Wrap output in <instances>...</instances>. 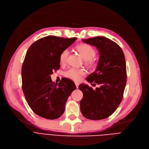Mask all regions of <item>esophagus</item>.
Here are the masks:
<instances>
[{
  "label": "esophagus",
  "mask_w": 149,
  "mask_h": 149,
  "mask_svg": "<svg viewBox=\"0 0 149 149\" xmlns=\"http://www.w3.org/2000/svg\"><path fill=\"white\" fill-rule=\"evenodd\" d=\"M75 86H76V88H79V84L78 83H75Z\"/></svg>",
  "instance_id": "esophagus-1"
}]
</instances>
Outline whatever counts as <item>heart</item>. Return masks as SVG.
<instances>
[{
	"instance_id": "b5f03b06",
	"label": "heart",
	"mask_w": 149,
	"mask_h": 149,
	"mask_svg": "<svg viewBox=\"0 0 149 149\" xmlns=\"http://www.w3.org/2000/svg\"><path fill=\"white\" fill-rule=\"evenodd\" d=\"M77 51L79 52L82 58L85 60L86 63L89 65L94 64V57L96 56V51L89 45L81 44L76 47ZM69 50L66 49L63 51L60 55V62L61 65H64L67 61L69 56ZM86 74V71L83 69H77L75 68L69 69L65 72L66 77L74 81H79L81 76Z\"/></svg>"
}]
</instances>
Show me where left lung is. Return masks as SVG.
<instances>
[{"label":"left lung","instance_id":"8db88e82","mask_svg":"<svg viewBox=\"0 0 149 149\" xmlns=\"http://www.w3.org/2000/svg\"><path fill=\"white\" fill-rule=\"evenodd\" d=\"M95 46L100 54L95 71L86 80L100 87L93 90L88 84H81L79 88L83 93L80 111L88 119L100 120L111 116L121 102L127 81L126 65L120 46L105 37L82 40Z\"/></svg>","mask_w":149,"mask_h":149}]
</instances>
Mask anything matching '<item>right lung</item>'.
<instances>
[{
    "label": "right lung",
    "mask_w": 149,
    "mask_h": 149,
    "mask_svg": "<svg viewBox=\"0 0 149 149\" xmlns=\"http://www.w3.org/2000/svg\"><path fill=\"white\" fill-rule=\"evenodd\" d=\"M76 39L46 36L33 43L26 52L22 68V90L30 108L44 118L54 120L61 116L68 97L76 89L67 78L57 84L50 76L60 69L61 52Z\"/></svg>",
    "instance_id": "right-lung-1"
}]
</instances>
